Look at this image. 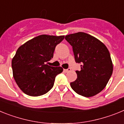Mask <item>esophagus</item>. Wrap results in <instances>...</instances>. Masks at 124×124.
Here are the masks:
<instances>
[{"instance_id": "obj_1", "label": "esophagus", "mask_w": 124, "mask_h": 124, "mask_svg": "<svg viewBox=\"0 0 124 124\" xmlns=\"http://www.w3.org/2000/svg\"><path fill=\"white\" fill-rule=\"evenodd\" d=\"M71 70L70 68H68L67 69H63V71L65 72H70Z\"/></svg>"}]
</instances>
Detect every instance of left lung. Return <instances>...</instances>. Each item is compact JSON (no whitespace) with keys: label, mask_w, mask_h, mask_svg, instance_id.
Here are the masks:
<instances>
[{"label":"left lung","mask_w":124,"mask_h":124,"mask_svg":"<svg viewBox=\"0 0 124 124\" xmlns=\"http://www.w3.org/2000/svg\"><path fill=\"white\" fill-rule=\"evenodd\" d=\"M65 39L72 47L76 63H81L71 87L82 96L95 95L105 88L112 74L109 51L99 40L84 32L69 34Z\"/></svg>","instance_id":"obj_1"}]
</instances>
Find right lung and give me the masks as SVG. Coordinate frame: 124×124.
Masks as SVG:
<instances>
[{
    "instance_id": "obj_1",
    "label": "right lung",
    "mask_w": 124,
    "mask_h": 124,
    "mask_svg": "<svg viewBox=\"0 0 124 124\" xmlns=\"http://www.w3.org/2000/svg\"><path fill=\"white\" fill-rule=\"evenodd\" d=\"M63 35H41L20 46L12 61L13 76L22 92L30 96H40L53 87L55 77L62 72L47 62L53 58L57 45Z\"/></svg>"
}]
</instances>
